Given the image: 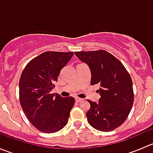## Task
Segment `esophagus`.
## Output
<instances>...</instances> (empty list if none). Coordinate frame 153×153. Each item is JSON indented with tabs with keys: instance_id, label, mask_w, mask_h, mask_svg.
Instances as JSON below:
<instances>
[{
	"instance_id": "1",
	"label": "esophagus",
	"mask_w": 153,
	"mask_h": 153,
	"mask_svg": "<svg viewBox=\"0 0 153 153\" xmlns=\"http://www.w3.org/2000/svg\"><path fill=\"white\" fill-rule=\"evenodd\" d=\"M83 98H75V101H76L77 103H79L81 102V101H83Z\"/></svg>"
}]
</instances>
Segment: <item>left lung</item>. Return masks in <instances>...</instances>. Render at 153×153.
<instances>
[{
	"label": "left lung",
	"mask_w": 153,
	"mask_h": 153,
	"mask_svg": "<svg viewBox=\"0 0 153 153\" xmlns=\"http://www.w3.org/2000/svg\"><path fill=\"white\" fill-rule=\"evenodd\" d=\"M75 55L89 66L91 85L99 84L98 103L87 100L89 124L102 132H110L127 118L134 101L132 81L122 63L105 50L75 52Z\"/></svg>",
	"instance_id": "obj_1"
}]
</instances>
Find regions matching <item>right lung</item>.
<instances>
[{"mask_svg": "<svg viewBox=\"0 0 153 153\" xmlns=\"http://www.w3.org/2000/svg\"><path fill=\"white\" fill-rule=\"evenodd\" d=\"M73 52H46L27 64L19 81L21 107L30 123L45 133L58 132L66 126L75 104L72 97L51 93L60 72Z\"/></svg>", "mask_w": 153, "mask_h": 153, "instance_id": "add662e5", "label": "right lung"}]
</instances>
